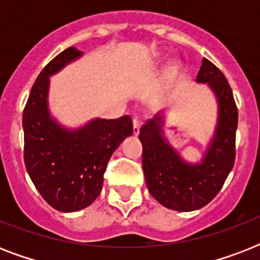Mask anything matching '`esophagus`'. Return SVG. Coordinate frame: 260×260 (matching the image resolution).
Here are the masks:
<instances>
[{"label": "esophagus", "mask_w": 260, "mask_h": 260, "mask_svg": "<svg viewBox=\"0 0 260 260\" xmlns=\"http://www.w3.org/2000/svg\"><path fill=\"white\" fill-rule=\"evenodd\" d=\"M139 132H140V121H139L138 118H134V135L135 136H138Z\"/></svg>", "instance_id": "34e87169"}]
</instances>
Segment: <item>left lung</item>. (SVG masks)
<instances>
[{"instance_id": "8db88e82", "label": "left lung", "mask_w": 260, "mask_h": 260, "mask_svg": "<svg viewBox=\"0 0 260 260\" xmlns=\"http://www.w3.org/2000/svg\"><path fill=\"white\" fill-rule=\"evenodd\" d=\"M197 83H206L217 102L213 136L198 162H187L167 140L166 113L159 112L140 128L143 171L151 196L163 206L191 212L209 204L221 190L235 163L238 108L230 83L208 59H202Z\"/></svg>"}]
</instances>
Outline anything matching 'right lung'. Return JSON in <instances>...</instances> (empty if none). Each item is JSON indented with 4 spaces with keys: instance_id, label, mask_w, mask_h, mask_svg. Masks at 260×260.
I'll return each instance as SVG.
<instances>
[{
    "instance_id": "add662e5",
    "label": "right lung",
    "mask_w": 260,
    "mask_h": 260,
    "mask_svg": "<svg viewBox=\"0 0 260 260\" xmlns=\"http://www.w3.org/2000/svg\"><path fill=\"white\" fill-rule=\"evenodd\" d=\"M82 55L70 47L55 56L39 74L22 113L26 171L42 197L59 212H77L93 204L110 156L134 132L129 116L95 117L77 128L52 116L50 78Z\"/></svg>"
}]
</instances>
